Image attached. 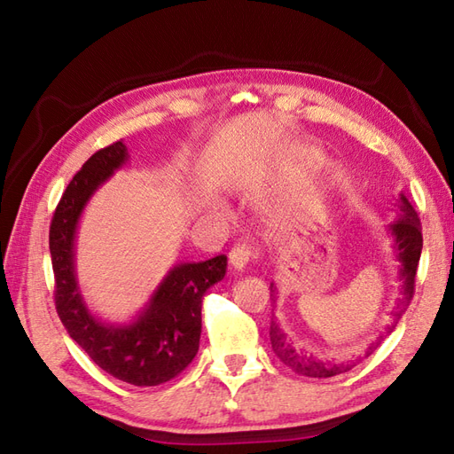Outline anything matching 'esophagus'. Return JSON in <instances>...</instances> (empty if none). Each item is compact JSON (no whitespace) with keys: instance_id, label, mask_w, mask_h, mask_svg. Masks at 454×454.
<instances>
[{"instance_id":"obj_1","label":"esophagus","mask_w":454,"mask_h":454,"mask_svg":"<svg viewBox=\"0 0 454 454\" xmlns=\"http://www.w3.org/2000/svg\"><path fill=\"white\" fill-rule=\"evenodd\" d=\"M255 257V249L247 244L236 246L232 252H230V265H232L236 271H244L246 265Z\"/></svg>"}]
</instances>
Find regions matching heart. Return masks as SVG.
I'll return each instance as SVG.
<instances>
[{
	"instance_id": "1",
	"label": "heart",
	"mask_w": 454,
	"mask_h": 454,
	"mask_svg": "<svg viewBox=\"0 0 454 454\" xmlns=\"http://www.w3.org/2000/svg\"><path fill=\"white\" fill-rule=\"evenodd\" d=\"M308 161H316V156L314 153H310V156H308ZM208 215L212 216V218H222L226 215V208L220 205V202H210L208 205Z\"/></svg>"
}]
</instances>
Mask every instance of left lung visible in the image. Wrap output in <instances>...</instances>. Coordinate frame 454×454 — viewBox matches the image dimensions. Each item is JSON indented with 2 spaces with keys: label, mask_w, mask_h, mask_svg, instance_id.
Segmentation results:
<instances>
[{
  "label": "left lung",
  "mask_w": 454,
  "mask_h": 454,
  "mask_svg": "<svg viewBox=\"0 0 454 454\" xmlns=\"http://www.w3.org/2000/svg\"><path fill=\"white\" fill-rule=\"evenodd\" d=\"M398 208L400 216L392 222L388 226V234L394 239V254L398 259V278L402 283L400 288V298L394 310L390 312V324L384 327L380 335L366 347L363 355H353L351 359L345 361H322L317 356L306 353L304 349H296V347L286 340V333L283 332L281 324L277 320H271V330H269V337H271L273 351L277 353L278 359H281L286 366H291L293 371L304 376H312V379H327V376H335L351 371L353 366L359 363L364 356L372 355V351L382 343L384 337L392 333L394 327H396L402 314L406 312V308L413 296V286H416V273H418V263L423 247V238H421V224L418 218L416 208L411 207V202L406 199L403 192H400L398 199ZM271 296L277 294V286L271 283Z\"/></svg>",
  "instance_id": "1"
}]
</instances>
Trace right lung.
<instances>
[{
    "label": "right lung",
    "mask_w": 454,
    "mask_h": 454,
    "mask_svg": "<svg viewBox=\"0 0 454 454\" xmlns=\"http://www.w3.org/2000/svg\"><path fill=\"white\" fill-rule=\"evenodd\" d=\"M129 158L122 142L95 152L58 202L48 238L56 281L54 301L67 333L95 364L134 387H158L195 359L202 296L224 278L228 259L216 255L200 263H176L130 322L111 324L90 310L75 271L78 224L95 191Z\"/></svg>",
    "instance_id": "1"
}]
</instances>
